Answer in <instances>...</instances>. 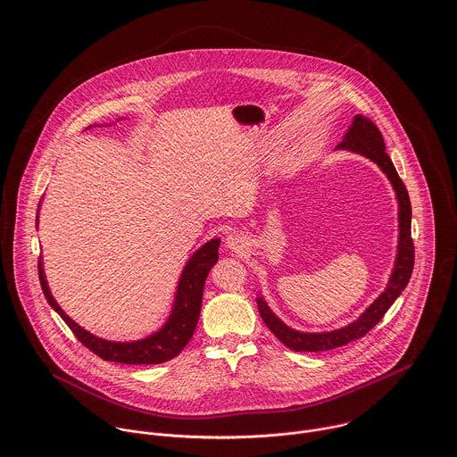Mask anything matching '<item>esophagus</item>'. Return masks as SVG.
<instances>
[{"mask_svg": "<svg viewBox=\"0 0 457 457\" xmlns=\"http://www.w3.org/2000/svg\"><path fill=\"white\" fill-rule=\"evenodd\" d=\"M225 245H227V248H228L230 252L241 253V252H245V250L248 248V239H246V236H245V234H241V232L234 230V232H230V234L227 236Z\"/></svg>", "mask_w": 457, "mask_h": 457, "instance_id": "obj_1", "label": "esophagus"}]
</instances>
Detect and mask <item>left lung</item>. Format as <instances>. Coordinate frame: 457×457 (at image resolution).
Listing matches in <instances>:
<instances>
[{
	"instance_id": "obj_1",
	"label": "left lung",
	"mask_w": 457,
	"mask_h": 457,
	"mask_svg": "<svg viewBox=\"0 0 457 457\" xmlns=\"http://www.w3.org/2000/svg\"><path fill=\"white\" fill-rule=\"evenodd\" d=\"M336 149L343 151H352L357 154L366 156L373 163L380 167V170L387 176L391 181L392 188L395 192L397 198V221H399V237H397V255L394 262L389 283L386 290L366 308V312L353 320L348 326L327 332H301L292 327L287 326L283 320H279L265 299L259 295L257 304H259V313H261L263 324L269 327V330L290 350L295 352H326L337 346H343L353 339H359L366 336L373 327L377 326L387 310L391 308L392 303L401 295L404 287L410 281L411 270H413V241H411V205H410V196L399 179L394 163H392L389 154L386 153V144L384 137L377 125L368 120L362 114H355L350 129L343 135V140L336 145Z\"/></svg>"
}]
</instances>
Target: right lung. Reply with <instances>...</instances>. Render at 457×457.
Masks as SVG:
<instances>
[{"label":"right lung","instance_id":"obj_1","mask_svg":"<svg viewBox=\"0 0 457 457\" xmlns=\"http://www.w3.org/2000/svg\"><path fill=\"white\" fill-rule=\"evenodd\" d=\"M91 129V127H89ZM40 207V204H38ZM38 225V216H37ZM218 248L220 239L214 237L207 241L204 246H200L195 253L188 259L176 288L174 304L170 310V315L167 322L154 330L153 334L137 339V341H111L98 337L86 330L84 327L75 324L62 306L56 303V299L51 294V288L46 279L44 272V262H38V276L40 285L44 290V295L51 308L65 320L66 326L71 328L75 337L89 348L93 353L102 357L104 361L121 362V364H160L165 361L174 359L181 353V350L188 345L195 332L200 308H202V292L205 278L211 270V267L218 262Z\"/></svg>","mask_w":457,"mask_h":457}]
</instances>
